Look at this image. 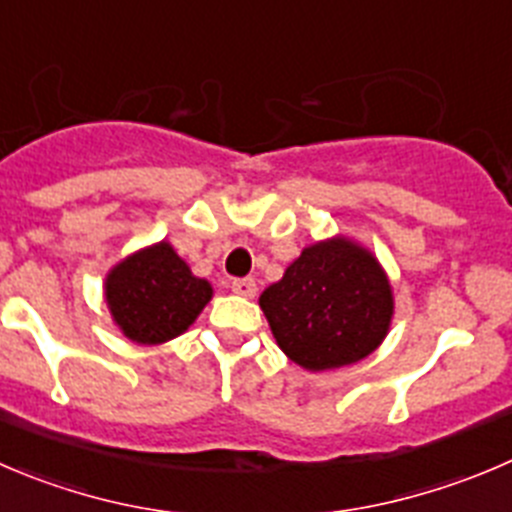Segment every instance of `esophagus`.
<instances>
[{
	"instance_id": "34e87169",
	"label": "esophagus",
	"mask_w": 512,
	"mask_h": 512,
	"mask_svg": "<svg viewBox=\"0 0 512 512\" xmlns=\"http://www.w3.org/2000/svg\"><path fill=\"white\" fill-rule=\"evenodd\" d=\"M231 291L238 296H248L251 299L256 294V281L253 279H233L231 281Z\"/></svg>"
}]
</instances>
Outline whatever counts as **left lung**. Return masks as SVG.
<instances>
[{
	"label": "left lung",
	"mask_w": 512,
	"mask_h": 512,
	"mask_svg": "<svg viewBox=\"0 0 512 512\" xmlns=\"http://www.w3.org/2000/svg\"><path fill=\"white\" fill-rule=\"evenodd\" d=\"M259 304L281 352L311 372L369 357L394 309L382 266L347 238L304 248Z\"/></svg>",
	"instance_id": "left-lung-1"
}]
</instances>
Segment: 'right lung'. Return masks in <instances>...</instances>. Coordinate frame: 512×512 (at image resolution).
<instances>
[{
    "label": "right lung",
    "instance_id": "1",
    "mask_svg": "<svg viewBox=\"0 0 512 512\" xmlns=\"http://www.w3.org/2000/svg\"><path fill=\"white\" fill-rule=\"evenodd\" d=\"M211 294V284L193 276L165 241L128 256L105 284L115 324L138 344L168 342L186 332Z\"/></svg>",
    "mask_w": 512,
    "mask_h": 512
}]
</instances>
